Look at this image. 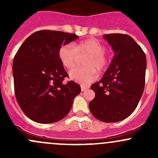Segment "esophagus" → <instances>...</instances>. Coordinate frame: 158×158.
Returning <instances> with one entry per match:
<instances>
[{
  "mask_svg": "<svg viewBox=\"0 0 158 158\" xmlns=\"http://www.w3.org/2000/svg\"><path fill=\"white\" fill-rule=\"evenodd\" d=\"M89 89L88 86H85V85H82V86H81V90H82V92H83V91L86 90V89Z\"/></svg>",
  "mask_w": 158,
  "mask_h": 158,
  "instance_id": "34e87169",
  "label": "esophagus"
}]
</instances>
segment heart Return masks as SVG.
Instances as JSON below:
<instances>
[{
  "label": "heart",
  "mask_w": 158,
  "mask_h": 158,
  "mask_svg": "<svg viewBox=\"0 0 158 158\" xmlns=\"http://www.w3.org/2000/svg\"><path fill=\"white\" fill-rule=\"evenodd\" d=\"M106 47L96 40L90 39L73 45L64 44L59 50V57L62 64L66 69L71 70L76 66L78 56L88 55L84 62L83 69L73 70L69 73L72 79L87 85L92 83L97 78V71L102 72L108 66V60L105 56Z\"/></svg>",
  "instance_id": "1"
}]
</instances>
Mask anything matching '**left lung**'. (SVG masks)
<instances>
[{
    "instance_id": "obj_1",
    "label": "left lung",
    "mask_w": 158,
    "mask_h": 158,
    "mask_svg": "<svg viewBox=\"0 0 158 158\" xmlns=\"http://www.w3.org/2000/svg\"><path fill=\"white\" fill-rule=\"evenodd\" d=\"M103 37L114 55L101 80L91 85L95 96L89 107L98 120L117 122L128 118L138 106L144 89L147 61L131 36L111 33Z\"/></svg>"
}]
</instances>
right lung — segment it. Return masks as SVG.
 <instances>
[{"instance_id":"right-lung-1","label":"right lung","mask_w":158,"mask_h":158,"mask_svg":"<svg viewBox=\"0 0 158 158\" xmlns=\"http://www.w3.org/2000/svg\"><path fill=\"white\" fill-rule=\"evenodd\" d=\"M78 36L55 30H40L28 36L13 61L14 92L20 109L31 120L42 124L66 117L75 97L81 92L68 77L59 57L62 45Z\"/></svg>"}]
</instances>
